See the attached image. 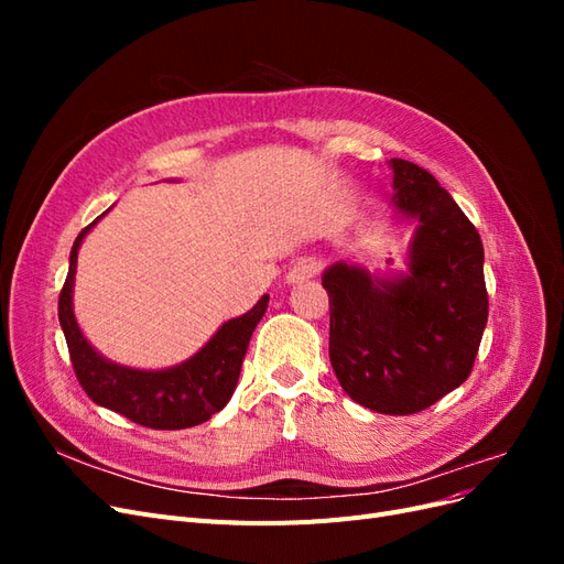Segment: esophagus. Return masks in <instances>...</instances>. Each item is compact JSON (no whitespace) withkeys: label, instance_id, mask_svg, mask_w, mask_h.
<instances>
[{"label":"esophagus","instance_id":"34e87169","mask_svg":"<svg viewBox=\"0 0 564 564\" xmlns=\"http://www.w3.org/2000/svg\"><path fill=\"white\" fill-rule=\"evenodd\" d=\"M319 272V261L313 259V256H303V259H299L292 268H289L286 272V282L289 284H299V282H305L315 278Z\"/></svg>","mask_w":564,"mask_h":564}]
</instances>
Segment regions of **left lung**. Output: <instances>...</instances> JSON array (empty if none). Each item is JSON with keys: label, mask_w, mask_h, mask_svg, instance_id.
Wrapping results in <instances>:
<instances>
[{"label": "left lung", "mask_w": 564, "mask_h": 564, "mask_svg": "<svg viewBox=\"0 0 564 564\" xmlns=\"http://www.w3.org/2000/svg\"><path fill=\"white\" fill-rule=\"evenodd\" d=\"M395 207L419 218L409 275L371 280L336 263L329 294V360L348 395L371 412L406 416L464 383L489 313L480 232L452 195L414 162L390 160Z\"/></svg>", "instance_id": "left-lung-1"}]
</instances>
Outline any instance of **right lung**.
<instances>
[{
    "mask_svg": "<svg viewBox=\"0 0 564 564\" xmlns=\"http://www.w3.org/2000/svg\"><path fill=\"white\" fill-rule=\"evenodd\" d=\"M96 220L77 235L70 251V270H67L58 296V319L67 340V350H70L75 377L96 404L112 409V412L145 425V429H193V425H199L220 412L232 398L249 348V338L268 308V296H261V301L247 315L226 322L207 346L174 369L141 371L112 365L89 346L73 315L77 249L84 235L96 226Z\"/></svg>",
    "mask_w": 564,
    "mask_h": 564,
    "instance_id": "1",
    "label": "right lung"
}]
</instances>
